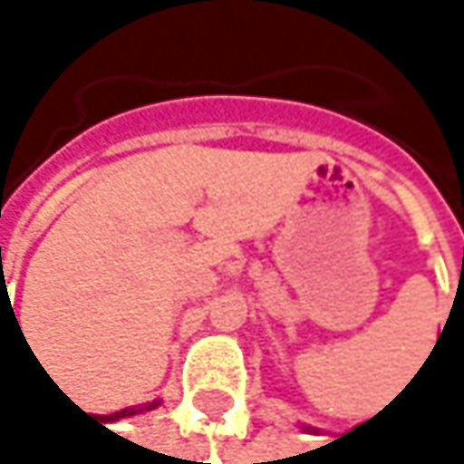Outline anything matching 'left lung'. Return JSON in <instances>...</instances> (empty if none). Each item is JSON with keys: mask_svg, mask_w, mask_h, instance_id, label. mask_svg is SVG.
Here are the masks:
<instances>
[{"mask_svg": "<svg viewBox=\"0 0 464 464\" xmlns=\"http://www.w3.org/2000/svg\"><path fill=\"white\" fill-rule=\"evenodd\" d=\"M362 426H364V423H362Z\"/></svg>", "mask_w": 464, "mask_h": 464, "instance_id": "obj_1", "label": "left lung"}]
</instances>
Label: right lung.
I'll return each instance as SVG.
<instances>
[{
	"label": "right lung",
	"instance_id": "add662e5",
	"mask_svg": "<svg viewBox=\"0 0 464 464\" xmlns=\"http://www.w3.org/2000/svg\"><path fill=\"white\" fill-rule=\"evenodd\" d=\"M161 406V401H150V403H141V406H128L121 409V412H113V415H105L102 420H119V418H130V415H139V412H150V409Z\"/></svg>",
	"mask_w": 464,
	"mask_h": 464
}]
</instances>
